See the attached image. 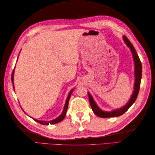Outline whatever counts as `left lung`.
I'll use <instances>...</instances> for the list:
<instances>
[{
	"label": "left lung",
	"mask_w": 155,
	"mask_h": 155,
	"mask_svg": "<svg viewBox=\"0 0 155 155\" xmlns=\"http://www.w3.org/2000/svg\"><path fill=\"white\" fill-rule=\"evenodd\" d=\"M123 40L125 42V44L127 45V47L130 48V50L132 52L133 58L134 60V91L133 92V94L131 95L129 101L128 103L120 108H117V109L113 110L112 111H104L101 110V108L98 107L97 103H95L93 97L91 96L90 93L88 92V98H89V102L91 107L92 108V110L94 112V113L97 115V116L101 117V118H108V117H118L120 115L123 114L125 112H126L130 107L132 105L134 102H135L138 94H139V91L140 89V81L141 77H142V64L139 59V56H138L137 52L134 49L133 45L131 44V42L128 41V39L123 36Z\"/></svg>",
	"instance_id": "8db88e82"
}]
</instances>
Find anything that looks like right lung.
Wrapping results in <instances>:
<instances>
[{"label":"right lung","mask_w":155,"mask_h":155,"mask_svg":"<svg viewBox=\"0 0 155 155\" xmlns=\"http://www.w3.org/2000/svg\"><path fill=\"white\" fill-rule=\"evenodd\" d=\"M18 60V59H17ZM14 72H15V68L14 70H13L12 71V77H11V81H12V84H13V88H15V87H14ZM73 89H72L70 93H68V95L67 97V100H66V103H65V104H64V109L63 110H62V113H61V114L60 115V116L58 117L57 118H56L55 119H53L52 120H50V121H45V120H37V119H35V118H33V119L35 120L38 122V123H39L41 124H44V125H48L49 124H57L58 123H59V122L62 121V120L64 119L65 116H66V114H67V108H68V101H69V99H70L71 98V94L72 93V92H73ZM23 112H25L24 110H23Z\"/></svg>","instance_id":"add662e5"}]
</instances>
